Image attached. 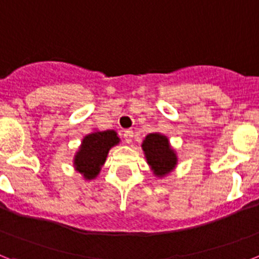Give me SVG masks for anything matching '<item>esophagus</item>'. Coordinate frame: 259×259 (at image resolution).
I'll return each instance as SVG.
<instances>
[{"instance_id":"obj_1","label":"esophagus","mask_w":259,"mask_h":259,"mask_svg":"<svg viewBox=\"0 0 259 259\" xmlns=\"http://www.w3.org/2000/svg\"><path fill=\"white\" fill-rule=\"evenodd\" d=\"M133 136H134L133 130L127 129V130H125V132H123V138H125V142L126 143H132V142H133Z\"/></svg>"}]
</instances>
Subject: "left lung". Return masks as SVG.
I'll use <instances>...</instances> for the list:
<instances>
[{"instance_id":"obj_1","label":"left lung","mask_w":259,"mask_h":259,"mask_svg":"<svg viewBox=\"0 0 259 259\" xmlns=\"http://www.w3.org/2000/svg\"><path fill=\"white\" fill-rule=\"evenodd\" d=\"M142 150L147 164L156 178L168 175L178 166V155L170 141L160 133H150L142 142Z\"/></svg>"}]
</instances>
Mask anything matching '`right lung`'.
<instances>
[{"label": "right lung", "instance_id": "add662e5", "mask_svg": "<svg viewBox=\"0 0 259 259\" xmlns=\"http://www.w3.org/2000/svg\"><path fill=\"white\" fill-rule=\"evenodd\" d=\"M116 130L92 132L81 141L79 150L73 156V167L85 180L96 179L106 160L109 150L119 143Z\"/></svg>", "mask_w": 259, "mask_h": 259}]
</instances>
